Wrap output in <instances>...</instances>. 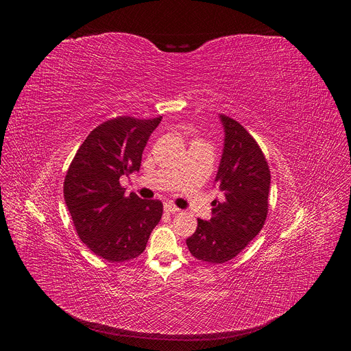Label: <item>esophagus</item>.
<instances>
[{
  "instance_id": "34e87169",
  "label": "esophagus",
  "mask_w": 351,
  "mask_h": 351,
  "mask_svg": "<svg viewBox=\"0 0 351 351\" xmlns=\"http://www.w3.org/2000/svg\"><path fill=\"white\" fill-rule=\"evenodd\" d=\"M164 208H165V211L167 213H169V214H176V213H179L180 210L179 208H176L175 206H172V204H165L164 206Z\"/></svg>"
}]
</instances>
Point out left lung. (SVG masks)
Instances as JSON below:
<instances>
[{
  "label": "left lung",
  "mask_w": 351,
  "mask_h": 351,
  "mask_svg": "<svg viewBox=\"0 0 351 351\" xmlns=\"http://www.w3.org/2000/svg\"><path fill=\"white\" fill-rule=\"evenodd\" d=\"M219 119L225 138L215 184L223 195L213 202V218L197 219L195 232L186 239L191 256L211 264L232 260L260 233L271 187L269 168L257 141L234 119Z\"/></svg>",
  "instance_id": "left-lung-1"
}]
</instances>
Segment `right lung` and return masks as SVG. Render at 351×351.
I'll return each instance as SVG.
<instances>
[{
    "label": "right lung",
    "instance_id": "1",
    "mask_svg": "<svg viewBox=\"0 0 351 351\" xmlns=\"http://www.w3.org/2000/svg\"><path fill=\"white\" fill-rule=\"evenodd\" d=\"M162 117H118L97 126L79 147L64 182L65 204L80 240L112 263L138 257L162 217L160 199L125 195L121 176L138 171L143 149Z\"/></svg>",
    "mask_w": 351,
    "mask_h": 351
}]
</instances>
